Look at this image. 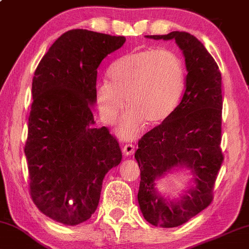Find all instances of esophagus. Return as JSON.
<instances>
[{
	"label": "esophagus",
	"mask_w": 249,
	"mask_h": 249,
	"mask_svg": "<svg viewBox=\"0 0 249 249\" xmlns=\"http://www.w3.org/2000/svg\"><path fill=\"white\" fill-rule=\"evenodd\" d=\"M122 151H124V156H133L135 151V145L134 144H125L122 148Z\"/></svg>",
	"instance_id": "obj_1"
}]
</instances>
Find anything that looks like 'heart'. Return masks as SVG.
<instances>
[{
    "label": "heart",
    "mask_w": 249,
    "mask_h": 249,
    "mask_svg": "<svg viewBox=\"0 0 249 249\" xmlns=\"http://www.w3.org/2000/svg\"><path fill=\"white\" fill-rule=\"evenodd\" d=\"M107 76L108 82L96 87L98 109L104 121L113 124L127 100L129 110L118 131L120 136L130 140L140 135L145 121L158 124L173 114L182 97L186 70L176 52L146 48L119 57Z\"/></svg>",
    "instance_id": "1"
}]
</instances>
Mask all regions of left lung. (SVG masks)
Returning a JSON list of instances; mask_svg holds the SVG:
<instances>
[{"label": "left lung", "instance_id": "left-lung-1", "mask_svg": "<svg viewBox=\"0 0 249 249\" xmlns=\"http://www.w3.org/2000/svg\"><path fill=\"white\" fill-rule=\"evenodd\" d=\"M146 38L176 40L188 71L179 106L144 135L135 152L141 171L137 198L143 217L159 228H176L204 210L213 199L223 162L222 75L204 45L190 33L173 31ZM183 168L193 176L189 188L179 198H165L158 192V180Z\"/></svg>", "mask_w": 249, "mask_h": 249}]
</instances>
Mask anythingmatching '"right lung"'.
I'll use <instances>...</instances> for the list:
<instances>
[{"label": "right lung", "mask_w": 249, "mask_h": 249, "mask_svg": "<svg viewBox=\"0 0 249 249\" xmlns=\"http://www.w3.org/2000/svg\"><path fill=\"white\" fill-rule=\"evenodd\" d=\"M124 36L88 30L63 33L36 67L25 144L30 192L55 222L78 225L99 204L103 180L122 152L106 127H94L97 69Z\"/></svg>", "instance_id": "right-lung-1"}]
</instances>
